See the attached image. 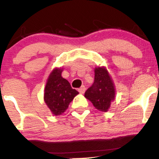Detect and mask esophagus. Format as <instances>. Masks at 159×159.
<instances>
[{"label": "esophagus", "mask_w": 159, "mask_h": 159, "mask_svg": "<svg viewBox=\"0 0 159 159\" xmlns=\"http://www.w3.org/2000/svg\"><path fill=\"white\" fill-rule=\"evenodd\" d=\"M85 90H86L85 87H84V85H82L81 88H80L79 89H78V91H79V92L81 93V94H84V91H85Z\"/></svg>", "instance_id": "1"}]
</instances>
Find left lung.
Instances as JSON below:
<instances>
[{
  "mask_svg": "<svg viewBox=\"0 0 159 159\" xmlns=\"http://www.w3.org/2000/svg\"><path fill=\"white\" fill-rule=\"evenodd\" d=\"M84 97L101 111H108L115 98V83L105 66L94 68V81L84 93Z\"/></svg>",
  "mask_w": 159,
  "mask_h": 159,
  "instance_id": "8db88e82",
  "label": "left lung"
}]
</instances>
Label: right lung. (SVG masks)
Returning <instances> with one entry per match:
<instances>
[{
    "label": "right lung",
    "instance_id": "right-lung-1",
    "mask_svg": "<svg viewBox=\"0 0 159 159\" xmlns=\"http://www.w3.org/2000/svg\"><path fill=\"white\" fill-rule=\"evenodd\" d=\"M63 68H54L51 71L44 91V101L54 115H62L78 93L68 80L61 76Z\"/></svg>",
    "mask_w": 159,
    "mask_h": 159
}]
</instances>
